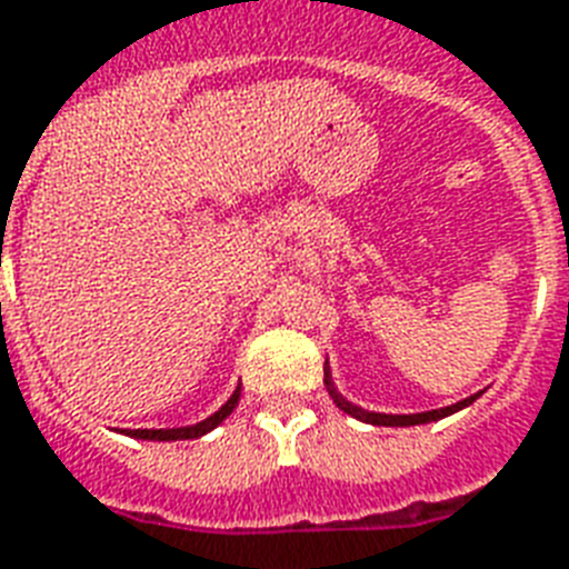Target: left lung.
I'll return each instance as SVG.
<instances>
[{
	"label": "left lung",
	"instance_id": "1",
	"mask_svg": "<svg viewBox=\"0 0 569 569\" xmlns=\"http://www.w3.org/2000/svg\"><path fill=\"white\" fill-rule=\"evenodd\" d=\"M327 387H330V396L336 399V405H339L341 411L350 413V417H357V420H362V422H371V426H420V422L441 420V417H450V413L462 411V408H468V405L477 399V396H471V399L456 401V405H450V408H438V411H426V413H371V411H362V408H357V405H350V401H345L339 392L332 390L330 371H327Z\"/></svg>",
	"mask_w": 569,
	"mask_h": 569
}]
</instances>
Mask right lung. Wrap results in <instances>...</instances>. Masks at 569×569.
<instances>
[{"label":"right lung","mask_w":569,"mask_h":569,"mask_svg":"<svg viewBox=\"0 0 569 569\" xmlns=\"http://www.w3.org/2000/svg\"><path fill=\"white\" fill-rule=\"evenodd\" d=\"M237 401H239V390L233 392L224 405H221L219 411L212 413V417H207L203 422H198V426H186V429H134V431H128V435L143 438V441H188V438H200V435H207V431L216 429L224 417H230L233 408H237Z\"/></svg>","instance_id":"add662e5"}]
</instances>
